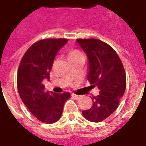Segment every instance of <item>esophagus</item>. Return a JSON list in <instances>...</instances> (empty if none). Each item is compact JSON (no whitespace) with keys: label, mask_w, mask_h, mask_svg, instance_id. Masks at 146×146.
Wrapping results in <instances>:
<instances>
[{"label":"esophagus","mask_w":146,"mask_h":146,"mask_svg":"<svg viewBox=\"0 0 146 146\" xmlns=\"http://www.w3.org/2000/svg\"><path fill=\"white\" fill-rule=\"evenodd\" d=\"M71 96H72V97H73L74 99H79L80 98L79 95H75V94H72V95H71Z\"/></svg>","instance_id":"esophagus-1"}]
</instances>
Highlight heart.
<instances>
[{"label": "heart", "mask_w": 146, "mask_h": 146, "mask_svg": "<svg viewBox=\"0 0 146 146\" xmlns=\"http://www.w3.org/2000/svg\"><path fill=\"white\" fill-rule=\"evenodd\" d=\"M80 54H82L80 51H73L70 52L69 54V57H72V56H76V55H80Z\"/></svg>", "instance_id": "1"}]
</instances>
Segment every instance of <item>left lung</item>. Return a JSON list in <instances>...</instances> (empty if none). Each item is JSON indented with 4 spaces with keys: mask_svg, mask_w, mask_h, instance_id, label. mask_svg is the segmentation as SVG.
Segmentation results:
<instances>
[{
    "mask_svg": "<svg viewBox=\"0 0 146 146\" xmlns=\"http://www.w3.org/2000/svg\"><path fill=\"white\" fill-rule=\"evenodd\" d=\"M88 59V80L100 91L91 109L82 111L92 122L106 119L118 107L126 89V74L118 54L110 45L96 39H77Z\"/></svg>",
    "mask_w": 146,
    "mask_h": 146,
    "instance_id": "8db88e82",
    "label": "left lung"
}]
</instances>
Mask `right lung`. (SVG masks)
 <instances>
[{"label": "right lung", "mask_w": 146, "mask_h": 146, "mask_svg": "<svg viewBox=\"0 0 146 146\" xmlns=\"http://www.w3.org/2000/svg\"><path fill=\"white\" fill-rule=\"evenodd\" d=\"M66 39H45L34 43L21 60L17 87L20 98L30 113L41 122L53 123L60 119L69 92H45L43 80H49L50 71L58 51Z\"/></svg>", "instance_id": "right-lung-1"}]
</instances>
